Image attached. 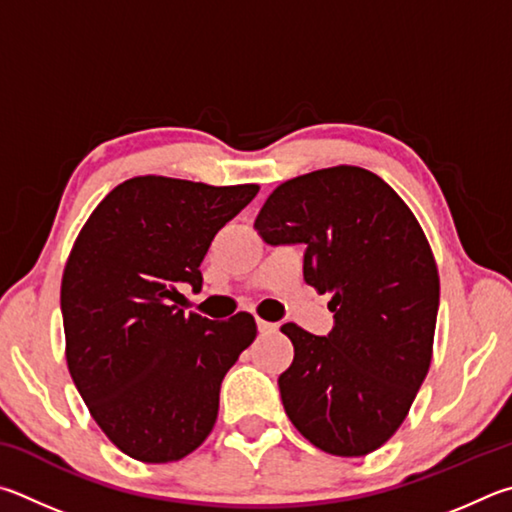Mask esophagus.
I'll use <instances>...</instances> for the list:
<instances>
[{"instance_id": "34e87169", "label": "esophagus", "mask_w": 512, "mask_h": 512, "mask_svg": "<svg viewBox=\"0 0 512 512\" xmlns=\"http://www.w3.org/2000/svg\"><path fill=\"white\" fill-rule=\"evenodd\" d=\"M256 324H258V333H261V335H272V333H276V330H279V324H272V321L258 319Z\"/></svg>"}]
</instances>
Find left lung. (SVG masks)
I'll use <instances>...</instances> for the list:
<instances>
[{
	"mask_svg": "<svg viewBox=\"0 0 512 512\" xmlns=\"http://www.w3.org/2000/svg\"><path fill=\"white\" fill-rule=\"evenodd\" d=\"M254 229L267 245H306L303 279L333 294L326 337L281 326L294 346L285 414L328 454L375 452L432 364L441 283L416 215L371 170L333 166L276 186Z\"/></svg>",
	"mask_w": 512,
	"mask_h": 512,
	"instance_id": "left-lung-1",
	"label": "left lung"
}]
</instances>
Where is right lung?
I'll return each instance as SVG.
<instances>
[{
    "label": "right lung",
    "mask_w": 512,
    "mask_h": 512,
    "mask_svg": "<svg viewBox=\"0 0 512 512\" xmlns=\"http://www.w3.org/2000/svg\"><path fill=\"white\" fill-rule=\"evenodd\" d=\"M258 184L132 177L105 195L71 247L60 285L65 355L89 414L123 454L179 461L211 434L220 384L254 342L238 312L211 321L177 306L202 290L200 263Z\"/></svg>",
    "instance_id": "right-lung-1"
}]
</instances>
